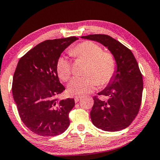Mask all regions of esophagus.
I'll list each match as a JSON object with an SVG mask.
<instances>
[{"instance_id": "esophagus-1", "label": "esophagus", "mask_w": 160, "mask_h": 160, "mask_svg": "<svg viewBox=\"0 0 160 160\" xmlns=\"http://www.w3.org/2000/svg\"><path fill=\"white\" fill-rule=\"evenodd\" d=\"M80 99H81V97H80V96H75V97H74V101H75V102H79V100H80Z\"/></svg>"}]
</instances>
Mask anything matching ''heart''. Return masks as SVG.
Returning <instances> with one entry per match:
<instances>
[{
    "instance_id": "obj_1",
    "label": "heart",
    "mask_w": 160,
    "mask_h": 160,
    "mask_svg": "<svg viewBox=\"0 0 160 160\" xmlns=\"http://www.w3.org/2000/svg\"><path fill=\"white\" fill-rule=\"evenodd\" d=\"M70 53L77 58L88 61L87 75L74 77L68 86L69 93L83 95L93 92L98 85L105 86L112 80L116 70V61L109 52L92 41H84L71 49ZM57 72L61 80L66 81L72 74V63L65 55L59 57L57 61Z\"/></svg>"
}]
</instances>
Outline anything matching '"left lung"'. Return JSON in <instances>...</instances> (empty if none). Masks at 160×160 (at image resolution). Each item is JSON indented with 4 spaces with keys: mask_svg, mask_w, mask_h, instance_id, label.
<instances>
[{
    "mask_svg": "<svg viewBox=\"0 0 160 160\" xmlns=\"http://www.w3.org/2000/svg\"><path fill=\"white\" fill-rule=\"evenodd\" d=\"M81 38L98 42L108 48L116 61L112 80L98 95L107 100L94 98L90 112L92 123L106 131H118L128 126L138 114L142 101V76L130 49L106 35H90Z\"/></svg>",
    "mask_w": 160,
    "mask_h": 160,
    "instance_id": "8db88e82",
    "label": "left lung"
}]
</instances>
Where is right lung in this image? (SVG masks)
Listing matches in <instances>:
<instances>
[{"instance_id":"obj_1","label":"right lung","mask_w":160,"mask_h":160,"mask_svg":"<svg viewBox=\"0 0 160 160\" xmlns=\"http://www.w3.org/2000/svg\"><path fill=\"white\" fill-rule=\"evenodd\" d=\"M77 37L48 40L35 46L18 61L12 81V94L24 125L38 135L55 137L69 126L73 98L60 100L65 90L57 72V61Z\"/></svg>"}]
</instances>
